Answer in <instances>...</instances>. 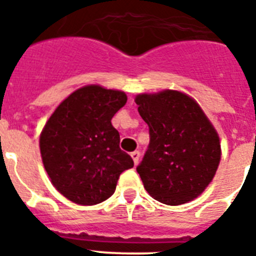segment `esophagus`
<instances>
[{"label":"esophagus","instance_id":"obj_1","mask_svg":"<svg viewBox=\"0 0 256 256\" xmlns=\"http://www.w3.org/2000/svg\"><path fill=\"white\" fill-rule=\"evenodd\" d=\"M130 156H132L133 162H134V164L137 165L140 162V156H141V154H140V151H133L132 154H130Z\"/></svg>","mask_w":256,"mask_h":256}]
</instances>
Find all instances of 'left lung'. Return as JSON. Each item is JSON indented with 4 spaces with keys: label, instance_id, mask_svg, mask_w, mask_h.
I'll use <instances>...</instances> for the list:
<instances>
[{
    "label": "left lung",
    "instance_id": "8db88e82",
    "mask_svg": "<svg viewBox=\"0 0 256 256\" xmlns=\"http://www.w3.org/2000/svg\"><path fill=\"white\" fill-rule=\"evenodd\" d=\"M136 104L150 134L148 150L137 166L146 191L166 205L198 198L220 162L214 126L198 102L182 92L138 94Z\"/></svg>",
    "mask_w": 256,
    "mask_h": 256
}]
</instances>
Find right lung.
<instances>
[{
	"label": "right lung",
	"instance_id": "obj_1",
	"mask_svg": "<svg viewBox=\"0 0 256 256\" xmlns=\"http://www.w3.org/2000/svg\"><path fill=\"white\" fill-rule=\"evenodd\" d=\"M126 102L124 92L100 86L79 88L58 105L40 138L52 184L79 205H96L115 192L119 176L133 168L120 150L112 119Z\"/></svg>",
	"mask_w": 256,
	"mask_h": 256
}]
</instances>
